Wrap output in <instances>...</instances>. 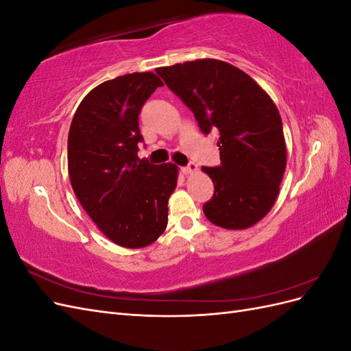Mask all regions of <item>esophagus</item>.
Returning a JSON list of instances; mask_svg holds the SVG:
<instances>
[{
    "label": "esophagus",
    "mask_w": 351,
    "mask_h": 351,
    "mask_svg": "<svg viewBox=\"0 0 351 351\" xmlns=\"http://www.w3.org/2000/svg\"><path fill=\"white\" fill-rule=\"evenodd\" d=\"M197 171V165L195 162H189L186 167H182V173L189 176V174H193Z\"/></svg>",
    "instance_id": "obj_1"
}]
</instances>
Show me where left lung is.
<instances>
[{
    "mask_svg": "<svg viewBox=\"0 0 351 351\" xmlns=\"http://www.w3.org/2000/svg\"><path fill=\"white\" fill-rule=\"evenodd\" d=\"M156 73L195 114L202 133L219 132L221 164L202 167L214 182V196L204 205L206 218L228 230L256 224L274 206L287 164L274 101L249 74L219 60L187 61Z\"/></svg>",
    "mask_w": 351,
    "mask_h": 351,
    "instance_id": "1",
    "label": "left lung"
}]
</instances>
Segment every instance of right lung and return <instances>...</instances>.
<instances>
[{"label":"right lung","instance_id":"1","mask_svg":"<svg viewBox=\"0 0 351 351\" xmlns=\"http://www.w3.org/2000/svg\"><path fill=\"white\" fill-rule=\"evenodd\" d=\"M162 82L132 73L101 83L83 98L69 132V176L74 195L98 228L123 247L139 249L162 234L174 164L137 158L139 114Z\"/></svg>","mask_w":351,"mask_h":351}]
</instances>
